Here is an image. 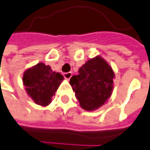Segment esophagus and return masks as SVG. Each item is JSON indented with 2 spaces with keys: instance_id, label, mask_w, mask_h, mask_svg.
<instances>
[{
  "instance_id": "obj_1",
  "label": "esophagus",
  "mask_w": 150,
  "mask_h": 150,
  "mask_svg": "<svg viewBox=\"0 0 150 150\" xmlns=\"http://www.w3.org/2000/svg\"><path fill=\"white\" fill-rule=\"evenodd\" d=\"M72 73L71 72H66V73H64V78H66L67 80H69L70 78H71V77H72Z\"/></svg>"
}]
</instances>
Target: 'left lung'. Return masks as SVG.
<instances>
[{
  "instance_id": "obj_1",
  "label": "left lung",
  "mask_w": 150,
  "mask_h": 150,
  "mask_svg": "<svg viewBox=\"0 0 150 150\" xmlns=\"http://www.w3.org/2000/svg\"><path fill=\"white\" fill-rule=\"evenodd\" d=\"M115 73L101 56L91 58L73 75L70 84L79 105L86 111H94L111 97Z\"/></svg>"
}]
</instances>
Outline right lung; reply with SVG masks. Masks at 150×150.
I'll return each instance as SVG.
<instances>
[{
  "label": "right lung",
  "instance_id": "right-lung-1",
  "mask_svg": "<svg viewBox=\"0 0 150 150\" xmlns=\"http://www.w3.org/2000/svg\"><path fill=\"white\" fill-rule=\"evenodd\" d=\"M63 76L53 72L49 65L39 62L27 68L22 82L28 96L38 105L46 107L52 103V97L63 81Z\"/></svg>",
  "mask_w": 150,
  "mask_h": 150
}]
</instances>
